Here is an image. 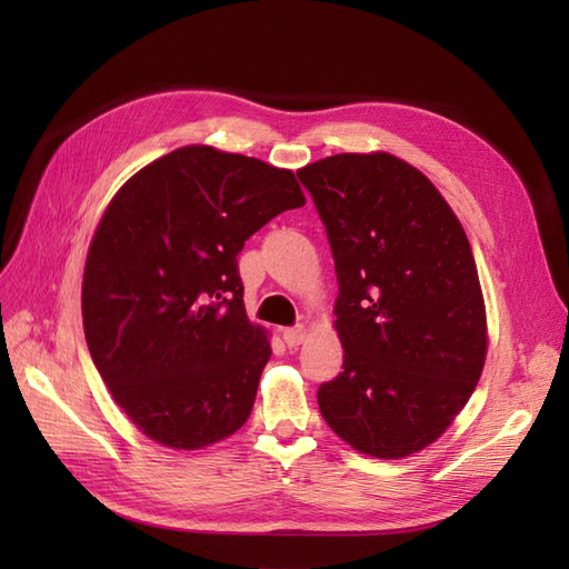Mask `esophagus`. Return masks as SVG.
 Returning a JSON list of instances; mask_svg holds the SVG:
<instances>
[{
    "label": "esophagus",
    "mask_w": 569,
    "mask_h": 569,
    "mask_svg": "<svg viewBox=\"0 0 569 569\" xmlns=\"http://www.w3.org/2000/svg\"><path fill=\"white\" fill-rule=\"evenodd\" d=\"M282 339H284V343L289 349H297L299 343H303V339H306V327H284L282 330Z\"/></svg>",
    "instance_id": "esophagus-1"
}]
</instances>
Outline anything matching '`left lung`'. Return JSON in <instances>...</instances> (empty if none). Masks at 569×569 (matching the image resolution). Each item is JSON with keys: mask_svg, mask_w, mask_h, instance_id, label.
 I'll return each mask as SVG.
<instances>
[{"mask_svg": "<svg viewBox=\"0 0 569 569\" xmlns=\"http://www.w3.org/2000/svg\"><path fill=\"white\" fill-rule=\"evenodd\" d=\"M330 239L343 370L318 389L325 422L375 458L437 441L472 396L487 313L460 220L418 168L337 153L297 170Z\"/></svg>", "mask_w": 569, "mask_h": 569, "instance_id": "left-lung-1", "label": "left lung"}]
</instances>
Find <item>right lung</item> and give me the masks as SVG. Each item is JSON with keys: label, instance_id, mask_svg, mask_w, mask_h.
Listing matches in <instances>:
<instances>
[{"label": "right lung", "instance_id": "obj_1", "mask_svg": "<svg viewBox=\"0 0 569 569\" xmlns=\"http://www.w3.org/2000/svg\"><path fill=\"white\" fill-rule=\"evenodd\" d=\"M303 203L291 170L203 144L144 166L111 199L84 263L82 327L149 439L194 451L251 416L270 343L247 318L237 256Z\"/></svg>", "mask_w": 569, "mask_h": 569}]
</instances>
